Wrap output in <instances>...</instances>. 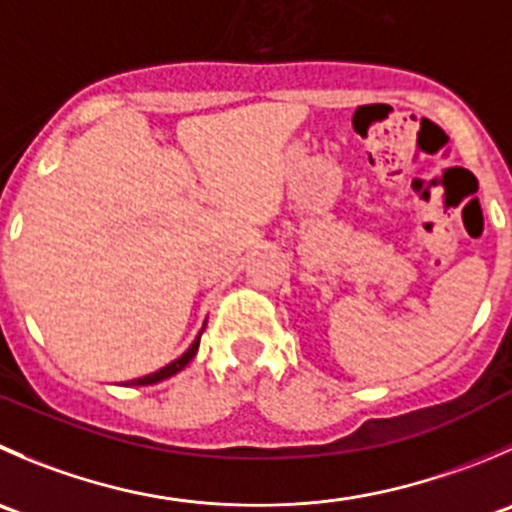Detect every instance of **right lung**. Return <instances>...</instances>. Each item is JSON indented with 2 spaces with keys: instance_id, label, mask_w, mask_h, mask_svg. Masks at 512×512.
I'll list each match as a JSON object with an SVG mask.
<instances>
[{
  "instance_id": "right-lung-1",
  "label": "right lung",
  "mask_w": 512,
  "mask_h": 512,
  "mask_svg": "<svg viewBox=\"0 0 512 512\" xmlns=\"http://www.w3.org/2000/svg\"><path fill=\"white\" fill-rule=\"evenodd\" d=\"M205 325H207V320H205ZM202 332H205V327H202V330L197 332V337H195V340H192V345L187 347V350L182 352V355L177 357V360L167 362L165 367H160V370L150 372V375L137 377V380H130V382H127V385H155V382H162V380H167V377L177 375V372H180V370H185L187 362H190L192 357L197 355V347H200V337H202Z\"/></svg>"
}]
</instances>
